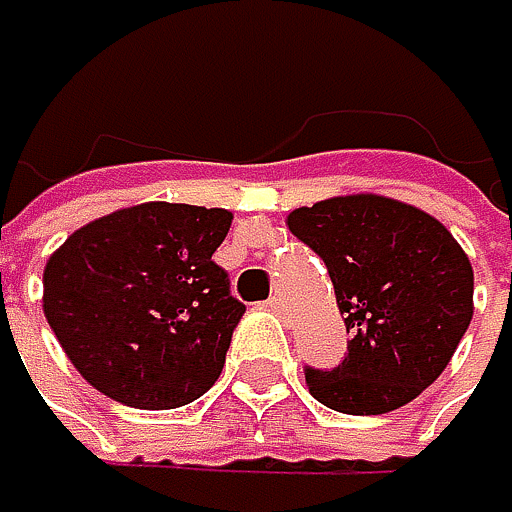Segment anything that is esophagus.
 Segmentation results:
<instances>
[{"label": "esophagus", "instance_id": "obj_1", "mask_svg": "<svg viewBox=\"0 0 512 512\" xmlns=\"http://www.w3.org/2000/svg\"><path fill=\"white\" fill-rule=\"evenodd\" d=\"M265 307H268V310H274L277 316H280V313L286 310V304H283V298H280V295H271V298L265 301Z\"/></svg>", "mask_w": 512, "mask_h": 512}]
</instances>
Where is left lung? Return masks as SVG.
Instances as JSON below:
<instances>
[{"label": "left lung", "instance_id": "left-lung-1", "mask_svg": "<svg viewBox=\"0 0 512 512\" xmlns=\"http://www.w3.org/2000/svg\"><path fill=\"white\" fill-rule=\"evenodd\" d=\"M289 232L326 262L347 326L338 368H304L310 395L338 413L404 407L450 365L474 316V271L434 217L383 196L298 208Z\"/></svg>", "mask_w": 512, "mask_h": 512}]
</instances>
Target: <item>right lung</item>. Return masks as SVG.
Listing matches in <instances>:
<instances>
[{
	"label": "right lung",
	"mask_w": 512,
	"mask_h": 512,
	"mask_svg": "<svg viewBox=\"0 0 512 512\" xmlns=\"http://www.w3.org/2000/svg\"><path fill=\"white\" fill-rule=\"evenodd\" d=\"M223 208L147 202L87 223L44 268V316L102 395L171 410L202 398L226 365L244 304L214 250Z\"/></svg>",
	"instance_id": "add662e5"
}]
</instances>
